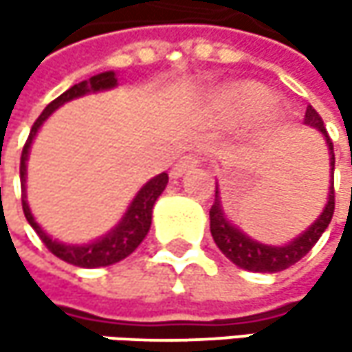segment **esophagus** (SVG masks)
Instances as JSON below:
<instances>
[{
	"label": "esophagus",
	"instance_id": "obj_1",
	"mask_svg": "<svg viewBox=\"0 0 352 352\" xmlns=\"http://www.w3.org/2000/svg\"><path fill=\"white\" fill-rule=\"evenodd\" d=\"M195 167H197V159L191 157V155H185V157H181L175 165H173L171 177H173V179H179V177H183L187 171H191V169H195Z\"/></svg>",
	"mask_w": 352,
	"mask_h": 352
}]
</instances>
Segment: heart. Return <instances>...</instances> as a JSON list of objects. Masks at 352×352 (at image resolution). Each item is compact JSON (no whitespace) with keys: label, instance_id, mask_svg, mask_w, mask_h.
Listing matches in <instances>:
<instances>
[{"label":"heart","instance_id":"b5f03b06","mask_svg":"<svg viewBox=\"0 0 352 352\" xmlns=\"http://www.w3.org/2000/svg\"><path fill=\"white\" fill-rule=\"evenodd\" d=\"M273 104V96L256 83H239L222 89L216 98L218 113L228 122H243L258 116Z\"/></svg>","mask_w":352,"mask_h":352}]
</instances>
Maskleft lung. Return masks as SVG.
I'll use <instances>...</instances> for the list:
<instances>
[{
  "mask_svg": "<svg viewBox=\"0 0 352 352\" xmlns=\"http://www.w3.org/2000/svg\"><path fill=\"white\" fill-rule=\"evenodd\" d=\"M304 124L318 130L326 140L328 157H330V187H328V197H326L324 210L300 236H296L287 245L279 246L263 245V243L250 239L239 226H234L228 220L224 206H222L220 187L216 183V199L210 210V232L214 236V243L222 250V254L226 258H230L241 269L254 271V273H277V271H283V269L296 265L302 256H306L312 250V246L316 245L318 239L322 236V232L328 228V224L332 220V214H334V148H332V140L324 128L322 118L318 116V111L312 106H308L306 109Z\"/></svg>",
  "mask_w": 352,
  "mask_h": 352,
  "instance_id": "left-lung-1",
  "label": "left lung"
}]
</instances>
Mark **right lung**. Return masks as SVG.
Wrapping results in <instances>:
<instances>
[{"instance_id":"1","label":"right lung","mask_w":352,"mask_h":352,"mask_svg":"<svg viewBox=\"0 0 352 352\" xmlns=\"http://www.w3.org/2000/svg\"><path fill=\"white\" fill-rule=\"evenodd\" d=\"M118 85V77L113 71H106V73H100V75H94L91 79L87 81H81L77 85H73L71 89H67L63 96H58L54 102H50L48 106L44 107V111L38 116V120L34 122L32 130H30V136L24 144V151H22V159H20V181H22V208H24V216L28 220V224L36 230V234L40 236V241L46 245V248L63 258L65 263H71L75 267H83V269H96V267H107V265H113L122 258H126L128 254H132L138 245L144 241V236L148 234L151 230V222H153V208H155V201L159 199V195L165 191L167 183H169V175L167 173H161V175L153 177L151 181H146L138 193L134 195V199L130 201L128 210L124 212V216L120 218V222L106 232L104 236L91 241V243H85V245H67V243H58L54 239H50L42 228L40 224L36 222V218L32 216V210L28 206V199H26V167H28V155H30V146L34 142L36 134L40 130V126L52 116L54 109L71 102V100H77V98H83L87 94H98V91H107V89H113Z\"/></svg>"}]
</instances>
